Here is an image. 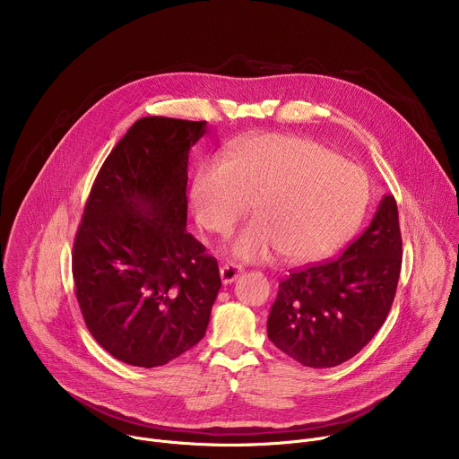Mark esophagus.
<instances>
[{"mask_svg":"<svg viewBox=\"0 0 459 459\" xmlns=\"http://www.w3.org/2000/svg\"><path fill=\"white\" fill-rule=\"evenodd\" d=\"M239 274H241V267L236 265V264H225V265L220 269V276H221V281H223L225 285L236 281Z\"/></svg>","mask_w":459,"mask_h":459,"instance_id":"obj_1","label":"esophagus"}]
</instances>
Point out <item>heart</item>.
<instances>
[{
	"instance_id": "b5f03b06",
	"label": "heart",
	"mask_w": 459,
	"mask_h": 459,
	"mask_svg": "<svg viewBox=\"0 0 459 459\" xmlns=\"http://www.w3.org/2000/svg\"><path fill=\"white\" fill-rule=\"evenodd\" d=\"M230 250L245 261L276 252L308 264L340 248L361 225L370 183L354 163L312 140L267 134L241 143L230 160L207 161L192 186L202 227L229 234L250 211Z\"/></svg>"
}]
</instances>
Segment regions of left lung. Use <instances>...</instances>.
I'll list each match as a JSON object with an SVG mask.
<instances>
[{"instance_id": "8db88e82", "label": "left lung", "mask_w": 459, "mask_h": 459, "mask_svg": "<svg viewBox=\"0 0 459 459\" xmlns=\"http://www.w3.org/2000/svg\"><path fill=\"white\" fill-rule=\"evenodd\" d=\"M403 243L394 195L340 257L294 269L280 281L267 321L269 340L312 368L356 356L379 331L394 301Z\"/></svg>"}]
</instances>
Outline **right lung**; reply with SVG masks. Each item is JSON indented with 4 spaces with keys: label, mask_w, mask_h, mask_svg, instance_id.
<instances>
[{
    "label": "right lung",
    "mask_w": 459,
    "mask_h": 459,
    "mask_svg": "<svg viewBox=\"0 0 459 459\" xmlns=\"http://www.w3.org/2000/svg\"><path fill=\"white\" fill-rule=\"evenodd\" d=\"M205 125L138 119L85 204L73 250L76 298L89 333L123 363L160 367L205 336L221 278L185 229L188 149Z\"/></svg>",
    "instance_id": "right-lung-1"
}]
</instances>
